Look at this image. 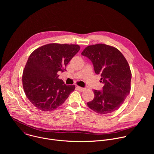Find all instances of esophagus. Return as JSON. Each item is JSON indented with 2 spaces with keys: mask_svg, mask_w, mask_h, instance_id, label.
Returning a JSON list of instances; mask_svg holds the SVG:
<instances>
[{
  "mask_svg": "<svg viewBox=\"0 0 154 154\" xmlns=\"http://www.w3.org/2000/svg\"><path fill=\"white\" fill-rule=\"evenodd\" d=\"M76 88H77V89L79 91H82V92L86 90V88H82V87H80V86H77Z\"/></svg>",
  "mask_w": 154,
  "mask_h": 154,
  "instance_id": "34e87169",
  "label": "esophagus"
}]
</instances>
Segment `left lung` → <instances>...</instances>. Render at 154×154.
Wrapping results in <instances>:
<instances>
[{
    "label": "left lung",
    "instance_id": "1",
    "mask_svg": "<svg viewBox=\"0 0 154 154\" xmlns=\"http://www.w3.org/2000/svg\"><path fill=\"white\" fill-rule=\"evenodd\" d=\"M82 55L91 60L104 84L101 91H93L94 97L87 105L98 114L113 112L130 91L131 73L127 61L118 49L104 44L88 46Z\"/></svg>",
    "mask_w": 154,
    "mask_h": 154
}]
</instances>
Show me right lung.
<instances>
[{
    "instance_id": "add662e5",
    "label": "right lung",
    "mask_w": 154,
    "mask_h": 154,
    "mask_svg": "<svg viewBox=\"0 0 154 154\" xmlns=\"http://www.w3.org/2000/svg\"><path fill=\"white\" fill-rule=\"evenodd\" d=\"M76 45L49 44L34 51L29 56L23 74L25 94L30 102L44 112L54 110L75 90L58 79L59 72L79 51Z\"/></svg>"
}]
</instances>
